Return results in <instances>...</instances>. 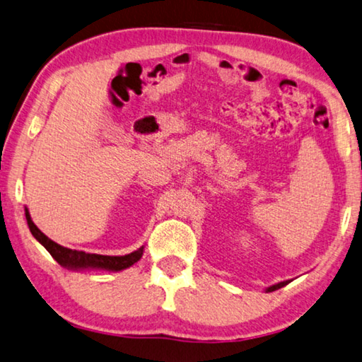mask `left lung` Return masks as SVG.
Wrapping results in <instances>:
<instances>
[{"label": "left lung", "instance_id": "1", "mask_svg": "<svg viewBox=\"0 0 362 362\" xmlns=\"http://www.w3.org/2000/svg\"><path fill=\"white\" fill-rule=\"evenodd\" d=\"M287 284H288V281H284V282H281V284H276V286H272V287L268 288V292H274V290L281 288V287H284V286H287Z\"/></svg>", "mask_w": 362, "mask_h": 362}]
</instances>
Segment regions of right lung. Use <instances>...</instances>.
<instances>
[{"mask_svg": "<svg viewBox=\"0 0 362 362\" xmlns=\"http://www.w3.org/2000/svg\"><path fill=\"white\" fill-rule=\"evenodd\" d=\"M28 228H30V233L33 234L35 239H37L41 245H45L47 252L51 253V257L56 259L59 264L67 266V268L80 269V268H104L110 271H122L127 269L129 266L139 262L142 257V248L136 250L125 257H107V255H96V253H86L80 250H72V248L62 247L56 244L54 240H51L49 237H46L41 230L35 226L32 221L28 211L25 213Z\"/></svg>", "mask_w": 362, "mask_h": 362, "instance_id": "add662e5", "label": "right lung"}]
</instances>
